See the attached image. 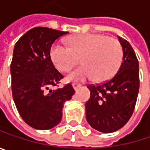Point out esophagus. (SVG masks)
Listing matches in <instances>:
<instances>
[{"label":"esophagus","instance_id":"esophagus-1","mask_svg":"<svg viewBox=\"0 0 150 150\" xmlns=\"http://www.w3.org/2000/svg\"><path fill=\"white\" fill-rule=\"evenodd\" d=\"M72 86H73V88H74V89H75V90L78 89V88H80L81 87V84H78V83H73V84H72Z\"/></svg>","mask_w":150,"mask_h":150}]
</instances>
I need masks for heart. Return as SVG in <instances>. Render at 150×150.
Returning <instances> with one entry per match:
<instances>
[{"label":"heart","instance_id":"b5f03b06","mask_svg":"<svg viewBox=\"0 0 150 150\" xmlns=\"http://www.w3.org/2000/svg\"><path fill=\"white\" fill-rule=\"evenodd\" d=\"M69 47L54 44L50 58L61 72L69 71L81 59L82 67L67 75L68 81H84L95 76L97 81L110 79L119 69L123 51L118 40L100 34H82L70 36Z\"/></svg>","mask_w":150,"mask_h":150}]
</instances>
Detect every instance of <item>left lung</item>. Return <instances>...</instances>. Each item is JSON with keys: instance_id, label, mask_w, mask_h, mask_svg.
<instances>
[{"instance_id": "8db88e82", "label": "left lung", "mask_w": 150, "mask_h": 150, "mask_svg": "<svg viewBox=\"0 0 150 150\" xmlns=\"http://www.w3.org/2000/svg\"><path fill=\"white\" fill-rule=\"evenodd\" d=\"M123 58L119 70L110 80L88 85L90 98L86 103V119L95 129L103 133L115 132L131 117L139 92V63L133 47L118 36Z\"/></svg>"}]
</instances>
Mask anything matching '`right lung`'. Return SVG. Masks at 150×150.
Segmentation results:
<instances>
[{"label": "right lung", "instance_id": "add662e5", "mask_svg": "<svg viewBox=\"0 0 150 150\" xmlns=\"http://www.w3.org/2000/svg\"><path fill=\"white\" fill-rule=\"evenodd\" d=\"M66 34L36 27L25 33L14 47L10 66L14 102L23 121L36 129L56 126L62 120L64 103L75 94L70 83L50 88L63 78L51 61V46Z\"/></svg>", "mask_w": 150, "mask_h": 150}]
</instances>
